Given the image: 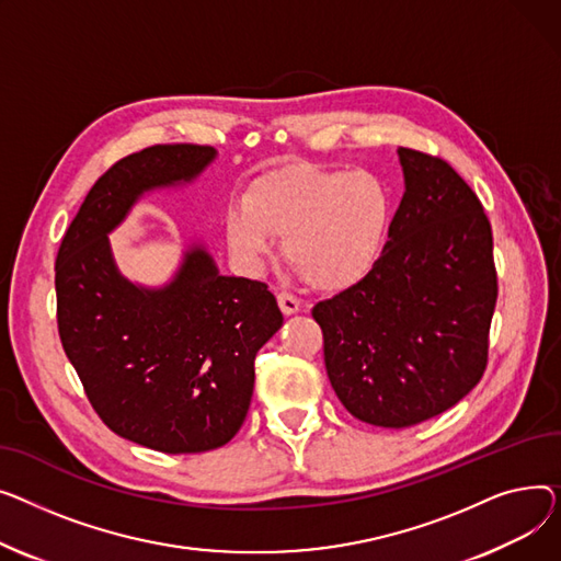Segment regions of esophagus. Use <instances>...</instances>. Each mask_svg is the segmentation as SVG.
<instances>
[{"label":"esophagus","instance_id":"esophagus-1","mask_svg":"<svg viewBox=\"0 0 561 561\" xmlns=\"http://www.w3.org/2000/svg\"><path fill=\"white\" fill-rule=\"evenodd\" d=\"M278 306H280V310L285 312V314H294V312H299L301 310V301L296 299V296L291 294V291H278Z\"/></svg>","mask_w":561,"mask_h":561}]
</instances>
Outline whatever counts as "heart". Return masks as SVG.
<instances>
[{
	"label": "heart",
	"mask_w": 561,
	"mask_h": 561,
	"mask_svg": "<svg viewBox=\"0 0 561 561\" xmlns=\"http://www.w3.org/2000/svg\"><path fill=\"white\" fill-rule=\"evenodd\" d=\"M391 219L382 183L369 172L289 162L260 174L242 204L224 215L226 240L257 262L283 238V253L321 291H342L365 278L380 257Z\"/></svg>",
	"instance_id": "1"
}]
</instances>
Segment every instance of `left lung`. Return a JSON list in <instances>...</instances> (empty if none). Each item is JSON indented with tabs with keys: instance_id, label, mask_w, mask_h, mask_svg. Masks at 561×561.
<instances>
[{
	"instance_id": "8db88e82",
	"label": "left lung",
	"mask_w": 561,
	"mask_h": 561,
	"mask_svg": "<svg viewBox=\"0 0 561 561\" xmlns=\"http://www.w3.org/2000/svg\"><path fill=\"white\" fill-rule=\"evenodd\" d=\"M405 194L389 240L357 285L312 308L323 362L359 421L408 427L480 382L499 299L491 224L439 156L399 147Z\"/></svg>"
}]
</instances>
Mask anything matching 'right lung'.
Instances as JSON below:
<instances>
[{"instance_id":"1","label":"right lung","mask_w":561,"mask_h":561,"mask_svg":"<svg viewBox=\"0 0 561 561\" xmlns=\"http://www.w3.org/2000/svg\"><path fill=\"white\" fill-rule=\"evenodd\" d=\"M213 158L206 145H153L117 160L85 194L56 255L58 335L92 410L115 435L168 455L238 435L255 355L283 325L265 283L219 276L204 249L156 291L113 265L106 236L138 196L194 179Z\"/></svg>"}]
</instances>
